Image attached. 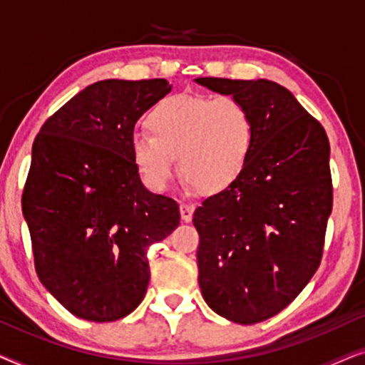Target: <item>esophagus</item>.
<instances>
[{
	"instance_id": "34e87169",
	"label": "esophagus",
	"mask_w": 365,
	"mask_h": 365,
	"mask_svg": "<svg viewBox=\"0 0 365 365\" xmlns=\"http://www.w3.org/2000/svg\"><path fill=\"white\" fill-rule=\"evenodd\" d=\"M179 212H181V219L184 222H191L194 206H192V204H187V202H181V204H179Z\"/></svg>"
}]
</instances>
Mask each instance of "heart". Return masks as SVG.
<instances>
[{"mask_svg": "<svg viewBox=\"0 0 365 365\" xmlns=\"http://www.w3.org/2000/svg\"><path fill=\"white\" fill-rule=\"evenodd\" d=\"M146 126L151 134L133 136L129 149L153 191L173 181L176 158L189 186L206 194L226 191L247 169L256 144L251 113L231 96H169L148 114Z\"/></svg>", "mask_w": 365, "mask_h": 365, "instance_id": "1", "label": "heart"}]
</instances>
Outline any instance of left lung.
<instances>
[{
	"instance_id": "obj_1",
	"label": "left lung",
	"mask_w": 365,
	"mask_h": 365,
	"mask_svg": "<svg viewBox=\"0 0 365 365\" xmlns=\"http://www.w3.org/2000/svg\"><path fill=\"white\" fill-rule=\"evenodd\" d=\"M231 94L256 124L251 163L192 216L199 232V287L219 316L256 324L276 316L307 286L322 259L332 211L327 134L281 84L197 78Z\"/></svg>"
}]
</instances>
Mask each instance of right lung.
Listing matches in <instances>:
<instances>
[{
	"label": "right lung",
	"mask_w": 365,
	"mask_h": 365,
	"mask_svg": "<svg viewBox=\"0 0 365 365\" xmlns=\"http://www.w3.org/2000/svg\"><path fill=\"white\" fill-rule=\"evenodd\" d=\"M166 79H104L46 119L21 197L39 281L76 317L118 321L149 284L148 247L179 224L131 159L134 124L171 91Z\"/></svg>",
	"instance_id": "add662e5"
}]
</instances>
